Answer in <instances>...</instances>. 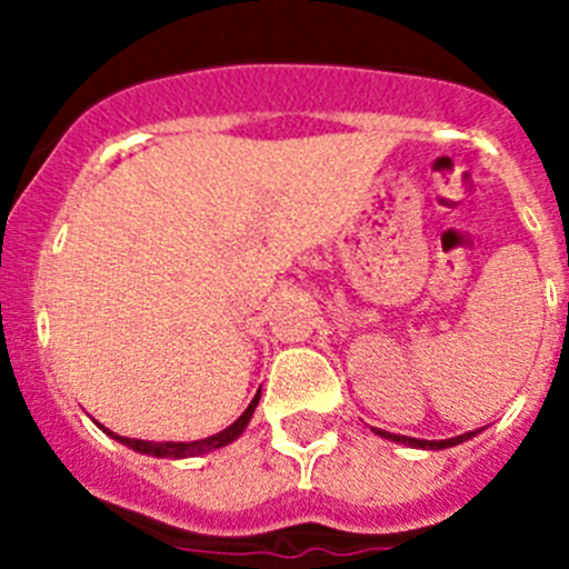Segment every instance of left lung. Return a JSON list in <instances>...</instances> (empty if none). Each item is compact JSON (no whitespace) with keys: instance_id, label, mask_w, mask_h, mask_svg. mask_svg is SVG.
Instances as JSON below:
<instances>
[{"instance_id":"left-lung-1","label":"left lung","mask_w":569,"mask_h":569,"mask_svg":"<svg viewBox=\"0 0 569 569\" xmlns=\"http://www.w3.org/2000/svg\"><path fill=\"white\" fill-rule=\"evenodd\" d=\"M375 432L382 435V438H388V440H396V443L418 446V449H449V446H457V443H462V440L473 438V435L479 432V429H476V432L457 435V438H449V440H418V438H407V435H391V432H386V429H375Z\"/></svg>"}]
</instances>
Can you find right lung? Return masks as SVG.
Listing matches in <instances>:
<instances>
[{"mask_svg":"<svg viewBox=\"0 0 569 569\" xmlns=\"http://www.w3.org/2000/svg\"><path fill=\"white\" fill-rule=\"evenodd\" d=\"M258 399H261V391L256 393V399L250 401L248 410L242 412V416L237 418V421L231 423L228 429H222V432L211 435V438H203V440H189V443H151V440H131V438H120V435H112L114 440H120L123 446H129V449L140 451V455H151V457H170V460H181V457H194V455H203V451H211V449H220V446H228L231 440H237L239 435L244 432V427H248V421L252 418V410H256Z\"/></svg>","mask_w":569,"mask_h":569,"instance_id":"1","label":"right lung"}]
</instances>
